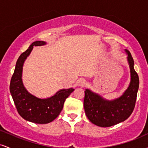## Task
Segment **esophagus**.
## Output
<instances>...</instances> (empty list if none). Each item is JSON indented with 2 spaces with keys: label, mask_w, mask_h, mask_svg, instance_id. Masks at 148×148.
Returning a JSON list of instances; mask_svg holds the SVG:
<instances>
[{
  "label": "esophagus",
  "mask_w": 148,
  "mask_h": 148,
  "mask_svg": "<svg viewBox=\"0 0 148 148\" xmlns=\"http://www.w3.org/2000/svg\"><path fill=\"white\" fill-rule=\"evenodd\" d=\"M76 84H77V85L79 86H81V87H83V86H84L85 85H86V81L84 79H83V78H81V79H79V80H77Z\"/></svg>",
  "instance_id": "34e87169"
}]
</instances>
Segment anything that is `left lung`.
Here are the masks:
<instances>
[{"instance_id": "obj_1", "label": "left lung", "mask_w": 148, "mask_h": 148, "mask_svg": "<svg viewBox=\"0 0 148 148\" xmlns=\"http://www.w3.org/2000/svg\"><path fill=\"white\" fill-rule=\"evenodd\" d=\"M130 69V83L121 96L108 100L91 90L86 89L84 101L86 116L94 125L108 127L127 120L134 111L139 87L138 76L134 70V62L130 52L125 49Z\"/></svg>"}]
</instances>
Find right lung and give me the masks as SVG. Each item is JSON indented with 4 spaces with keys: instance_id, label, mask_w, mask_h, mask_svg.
<instances>
[{
    "instance_id": "add662e5",
    "label": "right lung",
    "mask_w": 148,
    "mask_h": 148,
    "mask_svg": "<svg viewBox=\"0 0 148 148\" xmlns=\"http://www.w3.org/2000/svg\"><path fill=\"white\" fill-rule=\"evenodd\" d=\"M46 45V42L35 41L21 54L16 61L10 86V93L18 114L27 121L36 124H47L55 120L62 111L65 99L74 90L73 88L61 89L50 97L42 99L32 95L25 88L22 81L25 60L29 56L33 47Z\"/></svg>"
}]
</instances>
